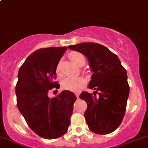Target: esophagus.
Instances as JSON below:
<instances>
[{"mask_svg":"<svg viewBox=\"0 0 148 148\" xmlns=\"http://www.w3.org/2000/svg\"><path fill=\"white\" fill-rule=\"evenodd\" d=\"M75 95H76V96H77V97L79 99V94L77 93H77H75Z\"/></svg>","mask_w":148,"mask_h":148,"instance_id":"obj_1","label":"esophagus"}]
</instances>
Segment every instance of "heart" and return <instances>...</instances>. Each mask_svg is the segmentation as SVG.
Masks as SVG:
<instances>
[{
	"mask_svg": "<svg viewBox=\"0 0 148 148\" xmlns=\"http://www.w3.org/2000/svg\"><path fill=\"white\" fill-rule=\"evenodd\" d=\"M69 58L76 65L81 67L82 64L84 65L85 59L82 53L78 52H72L69 54ZM56 72L57 75L61 76V62H59L56 67ZM86 84V80L82 77L78 78H70L67 77L62 81V86L64 89L72 92H79Z\"/></svg>",
	"mask_w": 148,
	"mask_h": 148,
	"instance_id": "obj_1",
	"label": "heart"
}]
</instances>
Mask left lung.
Masks as SVG:
<instances>
[{
  "label": "left lung",
  "instance_id": "left-lung-1",
  "mask_svg": "<svg viewBox=\"0 0 148 148\" xmlns=\"http://www.w3.org/2000/svg\"><path fill=\"white\" fill-rule=\"evenodd\" d=\"M68 49L84 55L93 73L88 85L95 90L93 95L83 92L79 95L87 103L84 117L88 127L95 133H111L120 126L126 110L130 93L126 70L117 55L101 44L80 43Z\"/></svg>",
  "mask_w": 148,
  "mask_h": 148
}]
</instances>
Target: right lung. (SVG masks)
<instances>
[{
    "label": "right lung",
    "mask_w": 148,
    "mask_h": 148,
    "mask_svg": "<svg viewBox=\"0 0 148 148\" xmlns=\"http://www.w3.org/2000/svg\"><path fill=\"white\" fill-rule=\"evenodd\" d=\"M67 50L66 46L41 49L33 52L19 69L16 86L17 106L29 127L45 139L64 135L70 125L77 97L64 90L53 98L49 90L60 85L53 82L56 67Z\"/></svg>",
    "instance_id": "right-lung-1"
}]
</instances>
